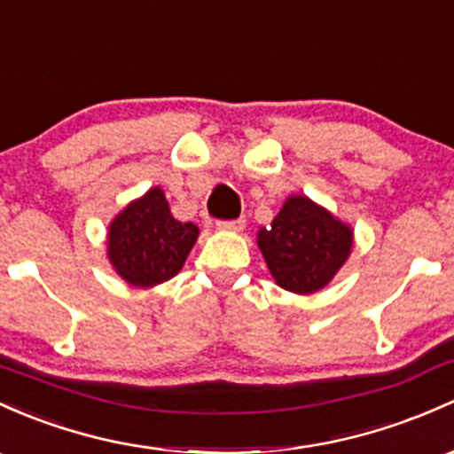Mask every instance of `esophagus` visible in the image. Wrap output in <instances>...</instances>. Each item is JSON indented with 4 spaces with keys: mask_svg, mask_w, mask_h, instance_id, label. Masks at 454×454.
I'll list each match as a JSON object with an SVG mask.
<instances>
[{
    "mask_svg": "<svg viewBox=\"0 0 454 454\" xmlns=\"http://www.w3.org/2000/svg\"><path fill=\"white\" fill-rule=\"evenodd\" d=\"M216 227L221 231H242L245 229V218H236V221H218Z\"/></svg>",
    "mask_w": 454,
    "mask_h": 454,
    "instance_id": "34e87169",
    "label": "esophagus"
}]
</instances>
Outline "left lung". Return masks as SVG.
<instances>
[{
  "mask_svg": "<svg viewBox=\"0 0 454 454\" xmlns=\"http://www.w3.org/2000/svg\"><path fill=\"white\" fill-rule=\"evenodd\" d=\"M257 247L277 286L294 294L325 287L348 260L353 229L303 194L287 197L270 227L257 233Z\"/></svg>",
  "mask_w": 454,
  "mask_h": 454,
  "instance_id": "8db88e82",
  "label": "left lung"
}]
</instances>
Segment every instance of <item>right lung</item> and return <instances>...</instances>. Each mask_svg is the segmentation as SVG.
Listing matches in <instances>:
<instances>
[{"label": "right lung", "instance_id": "obj_1", "mask_svg": "<svg viewBox=\"0 0 454 454\" xmlns=\"http://www.w3.org/2000/svg\"><path fill=\"white\" fill-rule=\"evenodd\" d=\"M199 227L173 218L162 188L131 201L108 229V260L136 287L164 284L182 270Z\"/></svg>", "mask_w": 454, "mask_h": 454}]
</instances>
